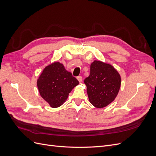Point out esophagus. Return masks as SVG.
I'll return each instance as SVG.
<instances>
[{"label": "esophagus", "mask_w": 156, "mask_h": 156, "mask_svg": "<svg viewBox=\"0 0 156 156\" xmlns=\"http://www.w3.org/2000/svg\"><path fill=\"white\" fill-rule=\"evenodd\" d=\"M77 80L79 81V82H80V83L82 82V81H83V77H82L81 76H78V77H77Z\"/></svg>", "instance_id": "1"}]
</instances>
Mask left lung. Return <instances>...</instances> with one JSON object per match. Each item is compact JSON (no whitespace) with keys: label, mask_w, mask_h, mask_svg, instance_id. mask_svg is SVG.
I'll return each instance as SVG.
<instances>
[{"label":"left lung","mask_w":156,"mask_h":156,"mask_svg":"<svg viewBox=\"0 0 156 156\" xmlns=\"http://www.w3.org/2000/svg\"><path fill=\"white\" fill-rule=\"evenodd\" d=\"M89 101L98 108L108 105L115 100L120 90L121 79L111 65L95 60L90 65V73L84 80Z\"/></svg>","instance_id":"8db88e82"}]
</instances>
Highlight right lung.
I'll list each match as a JSON object with an SVG mask.
<instances>
[{
	"label": "right lung",
	"mask_w": 156,
	"mask_h": 156,
	"mask_svg": "<svg viewBox=\"0 0 156 156\" xmlns=\"http://www.w3.org/2000/svg\"><path fill=\"white\" fill-rule=\"evenodd\" d=\"M79 83L59 62L46 67L37 82L41 96L51 107H58L67 100L69 93Z\"/></svg>",
	"instance_id": "1"
}]
</instances>
